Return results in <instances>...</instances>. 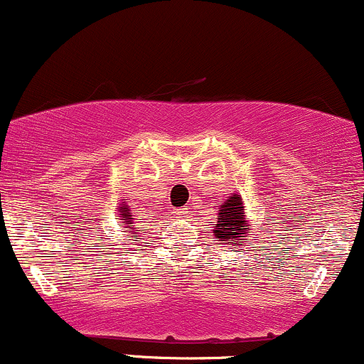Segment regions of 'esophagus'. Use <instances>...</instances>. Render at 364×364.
Segmentation results:
<instances>
[{
  "label": "esophagus",
  "mask_w": 364,
  "mask_h": 364,
  "mask_svg": "<svg viewBox=\"0 0 364 364\" xmlns=\"http://www.w3.org/2000/svg\"><path fill=\"white\" fill-rule=\"evenodd\" d=\"M185 214H186V208H174L173 210L174 217H185Z\"/></svg>",
  "instance_id": "34e87169"
}]
</instances>
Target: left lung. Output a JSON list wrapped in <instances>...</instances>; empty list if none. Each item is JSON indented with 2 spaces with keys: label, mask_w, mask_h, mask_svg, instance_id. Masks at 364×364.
Returning a JSON list of instances; mask_svg holds the SVG:
<instances>
[{
  "label": "left lung",
  "mask_w": 364,
  "mask_h": 364,
  "mask_svg": "<svg viewBox=\"0 0 364 364\" xmlns=\"http://www.w3.org/2000/svg\"><path fill=\"white\" fill-rule=\"evenodd\" d=\"M250 223L246 220V208L241 195L232 193L217 210V224H214V236L217 241H228L229 245L240 246L248 243Z\"/></svg>",
  "instance_id": "obj_1"
}]
</instances>
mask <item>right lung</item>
Returning a JSON list of instances; mask_svg holds the SVG:
<instances>
[{
    "label": "right lung",
    "mask_w": 364,
    "mask_h": 364,
    "mask_svg": "<svg viewBox=\"0 0 364 364\" xmlns=\"http://www.w3.org/2000/svg\"><path fill=\"white\" fill-rule=\"evenodd\" d=\"M118 217H119V220H121V224H124V228H129L133 231V235H135V231L136 229L135 228H132V224H133V214H132V208H129V205H127V203L124 202H121L119 205H118ZM136 240H140V237H136Z\"/></svg>",
    "instance_id": "1"
}]
</instances>
